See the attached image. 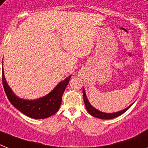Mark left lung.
I'll list each match as a JSON object with an SVG mask.
<instances>
[{
	"label": "left lung",
	"mask_w": 148,
	"mask_h": 148,
	"mask_svg": "<svg viewBox=\"0 0 148 148\" xmlns=\"http://www.w3.org/2000/svg\"><path fill=\"white\" fill-rule=\"evenodd\" d=\"M83 96H84V103H85L86 108L88 110V113L90 114V115H92L94 117H97V118H101V119H112V118H114V117H117L120 115H121L122 114H124L125 111L128 110L129 108H131V106L132 105L131 104V106H129L127 108H125L124 110H122L121 111H118V112L116 113H111V114H107V113H103L101 112L100 110L95 109L94 107L91 106L89 101H88V98H87V96H86L85 94V90L84 89H83Z\"/></svg>",
	"instance_id": "obj_1"
}]
</instances>
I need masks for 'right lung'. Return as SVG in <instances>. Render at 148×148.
<instances>
[{"label": "right lung", "instance_id": "right-lung-1", "mask_svg": "<svg viewBox=\"0 0 148 148\" xmlns=\"http://www.w3.org/2000/svg\"><path fill=\"white\" fill-rule=\"evenodd\" d=\"M71 77L61 81L50 94L38 100L27 101L17 97L12 92L2 71V81L6 95L10 102L24 114L34 119H44L54 114L59 110L62 95L69 83Z\"/></svg>", "mask_w": 148, "mask_h": 148}]
</instances>
